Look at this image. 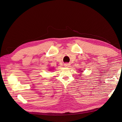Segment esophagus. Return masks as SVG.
Here are the masks:
<instances>
[{"mask_svg":"<svg viewBox=\"0 0 122 122\" xmlns=\"http://www.w3.org/2000/svg\"><path fill=\"white\" fill-rule=\"evenodd\" d=\"M70 63H64V66H66V67H69L70 66Z\"/></svg>","mask_w":122,"mask_h":122,"instance_id":"34e87169","label":"esophagus"}]
</instances>
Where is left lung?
Listing matches in <instances>:
<instances>
[{"label":"left lung","instance_id":"1","mask_svg":"<svg viewBox=\"0 0 122 122\" xmlns=\"http://www.w3.org/2000/svg\"><path fill=\"white\" fill-rule=\"evenodd\" d=\"M80 72H82V71H81Z\"/></svg>","mask_w":122,"mask_h":122}]
</instances>
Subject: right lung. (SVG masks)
Segmentation results:
<instances>
[{
	"label": "right lung",
	"mask_w": 122,
	"mask_h": 122,
	"mask_svg": "<svg viewBox=\"0 0 122 122\" xmlns=\"http://www.w3.org/2000/svg\"><path fill=\"white\" fill-rule=\"evenodd\" d=\"M50 70H52V69H50Z\"/></svg>",
	"instance_id": "right-lung-1"
}]
</instances>
